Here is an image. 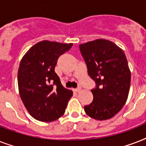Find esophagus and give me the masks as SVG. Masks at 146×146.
<instances>
[{
	"label": "esophagus",
	"instance_id": "1",
	"mask_svg": "<svg viewBox=\"0 0 146 146\" xmlns=\"http://www.w3.org/2000/svg\"><path fill=\"white\" fill-rule=\"evenodd\" d=\"M73 91L75 92H80L81 91V89H80V88H77V89H73Z\"/></svg>",
	"mask_w": 146,
	"mask_h": 146
}]
</instances>
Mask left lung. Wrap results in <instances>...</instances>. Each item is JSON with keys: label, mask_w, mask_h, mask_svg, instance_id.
<instances>
[{"label": "left lung", "mask_w": 146, "mask_h": 146, "mask_svg": "<svg viewBox=\"0 0 146 146\" xmlns=\"http://www.w3.org/2000/svg\"><path fill=\"white\" fill-rule=\"evenodd\" d=\"M89 76L96 82L93 101L84 107L87 115L98 120L113 117L127 102L131 73L122 49L106 39L80 44Z\"/></svg>", "instance_id": "left-lung-1"}]
</instances>
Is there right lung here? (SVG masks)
<instances>
[{
  "label": "right lung",
  "instance_id": "right-lung-1",
  "mask_svg": "<svg viewBox=\"0 0 146 146\" xmlns=\"http://www.w3.org/2000/svg\"><path fill=\"white\" fill-rule=\"evenodd\" d=\"M72 43L42 41L33 45L22 58L18 70L19 96L30 115L51 122L64 115L73 92L62 86L54 68L58 57Z\"/></svg>",
  "mask_w": 146,
  "mask_h": 146
}]
</instances>
